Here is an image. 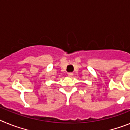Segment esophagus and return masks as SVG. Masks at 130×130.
<instances>
[{
	"label": "esophagus",
	"mask_w": 130,
	"mask_h": 130,
	"mask_svg": "<svg viewBox=\"0 0 130 130\" xmlns=\"http://www.w3.org/2000/svg\"><path fill=\"white\" fill-rule=\"evenodd\" d=\"M68 77H72V75H73V73H72V72H69V73H68Z\"/></svg>",
	"instance_id": "34e87169"
}]
</instances>
